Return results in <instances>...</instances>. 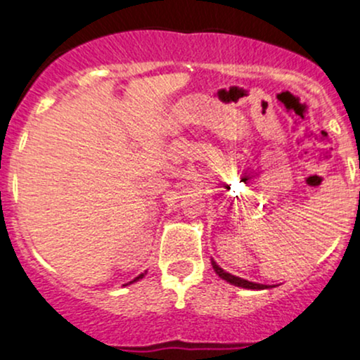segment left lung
<instances>
[{"mask_svg": "<svg viewBox=\"0 0 360 360\" xmlns=\"http://www.w3.org/2000/svg\"><path fill=\"white\" fill-rule=\"evenodd\" d=\"M211 265H213L216 275L219 276V278L226 280L228 283L235 285V287H241V288H248V290H265V288H270L268 285H262V283H255V281H248L245 278H240V276H235L231 274H228V271H224L221 266L218 265V263L214 262L213 258H211Z\"/></svg>", "mask_w": 360, "mask_h": 360, "instance_id": "1", "label": "left lung"}]
</instances>
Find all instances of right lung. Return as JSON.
I'll use <instances>...</instances> for the list:
<instances>
[{
    "label": "right lung",
    "instance_id": "add662e5",
    "mask_svg": "<svg viewBox=\"0 0 360 360\" xmlns=\"http://www.w3.org/2000/svg\"><path fill=\"white\" fill-rule=\"evenodd\" d=\"M147 274V271H144V274H141L139 276H136V278H134L132 281H129V283H125V285H131V283H134V281H137V280H141V278H144V275Z\"/></svg>",
    "mask_w": 360,
    "mask_h": 360
}]
</instances>
